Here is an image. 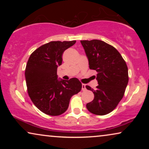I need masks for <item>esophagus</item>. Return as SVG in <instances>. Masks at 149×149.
Here are the masks:
<instances>
[{"instance_id": "esophagus-1", "label": "esophagus", "mask_w": 149, "mask_h": 149, "mask_svg": "<svg viewBox=\"0 0 149 149\" xmlns=\"http://www.w3.org/2000/svg\"><path fill=\"white\" fill-rule=\"evenodd\" d=\"M86 89V86H85V84H82V90L85 91Z\"/></svg>"}]
</instances>
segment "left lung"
I'll return each mask as SVG.
<instances>
[{"label": "left lung", "mask_w": 149, "mask_h": 149, "mask_svg": "<svg viewBox=\"0 0 149 149\" xmlns=\"http://www.w3.org/2000/svg\"><path fill=\"white\" fill-rule=\"evenodd\" d=\"M88 59L89 68L96 70V89L88 85L94 99L87 103L90 113L104 115L113 111L123 98L128 83V68L119 52L114 47L100 40H81Z\"/></svg>", "instance_id": "1"}]
</instances>
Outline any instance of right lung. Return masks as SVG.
Here are the masks:
<instances>
[{
  "label": "right lung",
  "mask_w": 149,
  "mask_h": 149,
  "mask_svg": "<svg viewBox=\"0 0 149 149\" xmlns=\"http://www.w3.org/2000/svg\"><path fill=\"white\" fill-rule=\"evenodd\" d=\"M72 41H52L40 46L30 55L25 78L28 95L42 113L60 115L68 109L71 97L81 90L78 79H58L57 69L62 62V54L75 44Z\"/></svg>",
  "instance_id": "add662e5"
}]
</instances>
